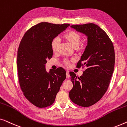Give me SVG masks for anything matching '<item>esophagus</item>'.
I'll list each match as a JSON object with an SVG mask.
<instances>
[{
	"label": "esophagus",
	"instance_id": "obj_1",
	"mask_svg": "<svg viewBox=\"0 0 127 127\" xmlns=\"http://www.w3.org/2000/svg\"><path fill=\"white\" fill-rule=\"evenodd\" d=\"M66 77L67 79H69L70 77V74H69V73L68 72H67L66 73Z\"/></svg>",
	"mask_w": 127,
	"mask_h": 127
}]
</instances>
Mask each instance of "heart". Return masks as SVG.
<instances>
[{
	"label": "heart",
	"instance_id": "b5f03b06",
	"mask_svg": "<svg viewBox=\"0 0 127 127\" xmlns=\"http://www.w3.org/2000/svg\"><path fill=\"white\" fill-rule=\"evenodd\" d=\"M64 38L66 40L68 41L70 44L72 45L73 47L74 48H77L79 47L80 43L82 37L77 32L74 31H69L66 33L64 35ZM59 45V40L58 38H54L51 41V49L54 53L57 52L58 50ZM64 63L66 65H69L70 64V61L68 60H64Z\"/></svg>",
	"mask_w": 127,
	"mask_h": 127
}]
</instances>
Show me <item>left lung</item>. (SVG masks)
<instances>
[{
  "label": "left lung",
  "instance_id": "obj_1",
  "mask_svg": "<svg viewBox=\"0 0 127 127\" xmlns=\"http://www.w3.org/2000/svg\"><path fill=\"white\" fill-rule=\"evenodd\" d=\"M71 28L87 37V45L77 65L85 67L82 76L69 73L73 83L69 98L76 105L88 107L98 102L109 87L115 64L114 47L98 25L90 23Z\"/></svg>",
  "mask_w": 127,
  "mask_h": 127
}]
</instances>
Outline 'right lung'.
<instances>
[{
  "instance_id": "add662e5",
  "label": "right lung",
  "mask_w": 127,
  "mask_h": 127,
  "mask_svg": "<svg viewBox=\"0 0 127 127\" xmlns=\"http://www.w3.org/2000/svg\"><path fill=\"white\" fill-rule=\"evenodd\" d=\"M69 25L41 22L31 28L20 42L17 60L20 87L25 98L38 107L54 102L66 79L62 67L47 72L45 64L53 57L52 40Z\"/></svg>"
}]
</instances>
